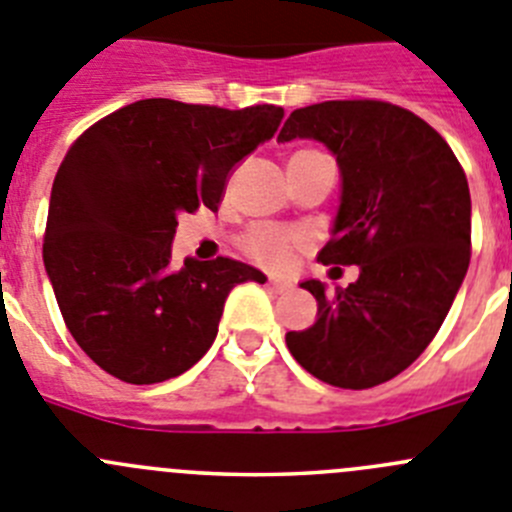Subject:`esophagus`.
Listing matches in <instances>:
<instances>
[{
	"mask_svg": "<svg viewBox=\"0 0 512 512\" xmlns=\"http://www.w3.org/2000/svg\"><path fill=\"white\" fill-rule=\"evenodd\" d=\"M266 289H269V292H274V294H287L289 289H292V284H289V281H284V279H269V281H266Z\"/></svg>",
	"mask_w": 512,
	"mask_h": 512,
	"instance_id": "obj_1",
	"label": "esophagus"
}]
</instances>
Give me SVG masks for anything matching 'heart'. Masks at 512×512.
Masks as SVG:
<instances>
[{
	"mask_svg": "<svg viewBox=\"0 0 512 512\" xmlns=\"http://www.w3.org/2000/svg\"><path fill=\"white\" fill-rule=\"evenodd\" d=\"M243 248H246V253L256 264L281 271L292 264L294 253L302 248V238L289 231H281V228L261 225V228H253L248 233Z\"/></svg>",
	"mask_w": 512,
	"mask_h": 512,
	"instance_id": "b5f03b06",
	"label": "heart"
}]
</instances>
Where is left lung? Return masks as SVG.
<instances>
[{
	"label": "left lung",
	"instance_id": "8db88e82",
	"mask_svg": "<svg viewBox=\"0 0 512 512\" xmlns=\"http://www.w3.org/2000/svg\"><path fill=\"white\" fill-rule=\"evenodd\" d=\"M297 137L327 144L342 175L317 261L360 276L335 294L304 281L317 320L287 332V348L314 378L363 391L409 368L442 327L470 266V187L442 134L396 103H312L281 126L279 142Z\"/></svg>",
	"mask_w": 512,
	"mask_h": 512
}]
</instances>
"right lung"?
<instances>
[{
	"instance_id": "1",
	"label": "right lung",
	"mask_w": 512,
	"mask_h": 512,
	"mask_svg": "<svg viewBox=\"0 0 512 512\" xmlns=\"http://www.w3.org/2000/svg\"><path fill=\"white\" fill-rule=\"evenodd\" d=\"M281 106L220 109L144 98L70 144L42 238L65 327L83 353L134 386L170 381L218 335L228 292L264 274L236 259L172 261L177 215L218 210L228 172L271 139Z\"/></svg>"
}]
</instances>
